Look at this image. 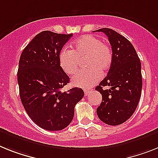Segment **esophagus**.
Instances as JSON below:
<instances>
[{
  "mask_svg": "<svg viewBox=\"0 0 158 158\" xmlns=\"http://www.w3.org/2000/svg\"><path fill=\"white\" fill-rule=\"evenodd\" d=\"M90 92H91V90H89V89H84V95H85L86 96L89 95Z\"/></svg>",
  "mask_w": 158,
  "mask_h": 158,
  "instance_id": "34e87169",
  "label": "esophagus"
}]
</instances>
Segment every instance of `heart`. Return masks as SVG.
I'll use <instances>...</instances> for the list:
<instances>
[{
	"label": "heart",
	"mask_w": 158,
	"mask_h": 158,
	"mask_svg": "<svg viewBox=\"0 0 158 158\" xmlns=\"http://www.w3.org/2000/svg\"><path fill=\"white\" fill-rule=\"evenodd\" d=\"M83 59V67L86 69L73 77L71 83L75 87L89 88L111 67L112 48L97 37L87 34L77 39L71 50L64 48L59 54L60 67L67 75L75 74Z\"/></svg>",
	"instance_id": "1"
}]
</instances>
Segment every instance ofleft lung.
Returning a JSON list of instances; mask_svg holds the SVG:
<instances>
[{"mask_svg":"<svg viewBox=\"0 0 158 158\" xmlns=\"http://www.w3.org/2000/svg\"><path fill=\"white\" fill-rule=\"evenodd\" d=\"M95 31L108 36L112 50L108 75L95 87L102 95L96 112L105 124L119 125L132 116L138 105L142 89L140 61L132 43L121 34L108 28Z\"/></svg>","mask_w":158,"mask_h":158,"instance_id":"1","label":"left lung"}]
</instances>
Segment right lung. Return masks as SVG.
<instances>
[{"label": "right lung", "instance_id": "add662e5", "mask_svg": "<svg viewBox=\"0 0 158 158\" xmlns=\"http://www.w3.org/2000/svg\"><path fill=\"white\" fill-rule=\"evenodd\" d=\"M72 34L42 31L20 57L18 83L20 98L31 120L48 131L62 130L72 121L75 106L84 95L74 87L61 91L70 78L59 64V54Z\"/></svg>", "mask_w": 158, "mask_h": 158}]
</instances>
